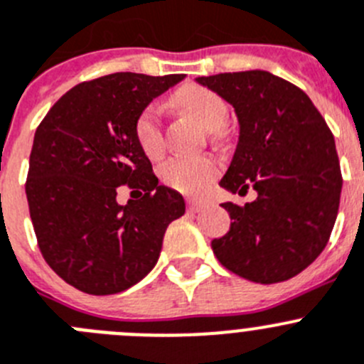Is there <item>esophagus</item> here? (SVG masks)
Masks as SVG:
<instances>
[{"label":"esophagus","instance_id":"34e87169","mask_svg":"<svg viewBox=\"0 0 364 364\" xmlns=\"http://www.w3.org/2000/svg\"><path fill=\"white\" fill-rule=\"evenodd\" d=\"M204 208H205V204L204 202H200V200H189L188 202V209L191 213H198V211H202Z\"/></svg>","mask_w":364,"mask_h":364}]
</instances>
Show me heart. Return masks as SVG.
<instances>
[{
  "label": "heart",
  "instance_id": "1",
  "mask_svg": "<svg viewBox=\"0 0 364 364\" xmlns=\"http://www.w3.org/2000/svg\"><path fill=\"white\" fill-rule=\"evenodd\" d=\"M176 101L191 113L205 129H218L228 119V105L218 93L204 86H186L176 95ZM136 144L146 156L159 159L164 151V129H162V106L149 102L135 119ZM220 166L209 155H178L166 160L160 168V178L166 186L186 195H200L216 178Z\"/></svg>",
  "mask_w": 364,
  "mask_h": 364
}]
</instances>
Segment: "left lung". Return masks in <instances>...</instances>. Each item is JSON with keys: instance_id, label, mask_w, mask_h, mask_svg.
Returning <instances> with one entry per match:
<instances>
[{"instance_id": "8db88e82", "label": "left lung", "mask_w": 364, "mask_h": 364, "mask_svg": "<svg viewBox=\"0 0 364 364\" xmlns=\"http://www.w3.org/2000/svg\"><path fill=\"white\" fill-rule=\"evenodd\" d=\"M235 108L240 135L220 186L258 193L222 208L231 229L211 242L225 269L278 283L311 265L330 238L341 198L334 136L303 90L265 70L196 77Z\"/></svg>"}]
</instances>
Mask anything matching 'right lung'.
Here are the masks:
<instances>
[{
	"mask_svg": "<svg viewBox=\"0 0 364 364\" xmlns=\"http://www.w3.org/2000/svg\"><path fill=\"white\" fill-rule=\"evenodd\" d=\"M184 73L121 72L81 82L50 108L30 153L26 200L39 249L53 272L93 296L141 282L164 232L186 213L178 191L160 186L136 144L135 119ZM128 183L145 196L121 206Z\"/></svg>",
	"mask_w": 364,
	"mask_h": 364,
	"instance_id": "add662e5",
	"label": "right lung"
}]
</instances>
